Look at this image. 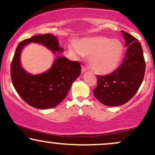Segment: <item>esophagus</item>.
<instances>
[{
    "label": "esophagus",
    "instance_id": "1",
    "mask_svg": "<svg viewBox=\"0 0 155 155\" xmlns=\"http://www.w3.org/2000/svg\"><path fill=\"white\" fill-rule=\"evenodd\" d=\"M87 71V68L86 67H84V66H82L81 67V73H84L85 71Z\"/></svg>",
    "mask_w": 155,
    "mask_h": 155
}]
</instances>
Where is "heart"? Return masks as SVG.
Returning a JSON list of instances; mask_svg holds the SVG:
<instances>
[{
	"mask_svg": "<svg viewBox=\"0 0 155 155\" xmlns=\"http://www.w3.org/2000/svg\"><path fill=\"white\" fill-rule=\"evenodd\" d=\"M68 49L75 58L89 55L90 67L101 75L109 74L116 70L123 52V46L120 41L101 36L73 41Z\"/></svg>",
	"mask_w": 155,
	"mask_h": 155,
	"instance_id": "1",
	"label": "heart"
}]
</instances>
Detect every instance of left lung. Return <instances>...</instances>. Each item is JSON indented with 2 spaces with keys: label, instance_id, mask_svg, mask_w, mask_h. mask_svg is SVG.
Here are the masks:
<instances>
[{
  "label": "left lung",
  "instance_id": "8db88e82",
  "mask_svg": "<svg viewBox=\"0 0 155 155\" xmlns=\"http://www.w3.org/2000/svg\"><path fill=\"white\" fill-rule=\"evenodd\" d=\"M127 50L118 68L111 74L97 76L94 96L101 104L118 106L129 101L139 89L144 77L146 64L138 39L122 31Z\"/></svg>",
  "mask_w": 155,
  "mask_h": 155
}]
</instances>
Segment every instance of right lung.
Wrapping results in <instances>:
<instances>
[{
  "mask_svg": "<svg viewBox=\"0 0 155 155\" xmlns=\"http://www.w3.org/2000/svg\"><path fill=\"white\" fill-rule=\"evenodd\" d=\"M31 43L41 44L53 54L63 52V48L54 35H35L21 41L11 64L12 84L19 95L30 106L39 109L55 107L66 97L73 82L81 74V65L79 62L58 56L47 71L31 74L23 68L20 62L22 49Z\"/></svg>",
  "mask_w": 155,
  "mask_h": 155,
  "instance_id": "right-lung-1",
  "label": "right lung"
}]
</instances>
